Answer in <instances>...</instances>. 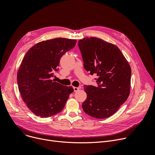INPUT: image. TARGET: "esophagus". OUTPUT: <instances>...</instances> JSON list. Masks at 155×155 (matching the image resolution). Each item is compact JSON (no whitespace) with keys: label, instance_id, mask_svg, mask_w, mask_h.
I'll return each instance as SVG.
<instances>
[{"label":"esophagus","instance_id":"34e87169","mask_svg":"<svg viewBox=\"0 0 155 155\" xmlns=\"http://www.w3.org/2000/svg\"><path fill=\"white\" fill-rule=\"evenodd\" d=\"M73 89H74V92H78L79 90V87H74Z\"/></svg>","mask_w":155,"mask_h":155}]
</instances>
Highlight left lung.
<instances>
[{
  "instance_id": "1",
  "label": "left lung",
  "mask_w": 155,
  "mask_h": 155,
  "mask_svg": "<svg viewBox=\"0 0 155 155\" xmlns=\"http://www.w3.org/2000/svg\"><path fill=\"white\" fill-rule=\"evenodd\" d=\"M85 70L96 75L97 86L84 85L87 98L84 111L98 118L114 114L130 94L131 68L119 48L97 38H85L78 42Z\"/></svg>"
}]
</instances>
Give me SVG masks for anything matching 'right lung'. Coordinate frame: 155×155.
<instances>
[{"instance_id": "right-lung-1", "label": "right lung", "mask_w": 155, "mask_h": 155, "mask_svg": "<svg viewBox=\"0 0 155 155\" xmlns=\"http://www.w3.org/2000/svg\"><path fill=\"white\" fill-rule=\"evenodd\" d=\"M76 39L55 38L32 46L24 57L17 73L18 89L27 107L34 114L48 117L63 109L71 86L54 80L61 57L76 45Z\"/></svg>"}]
</instances>
